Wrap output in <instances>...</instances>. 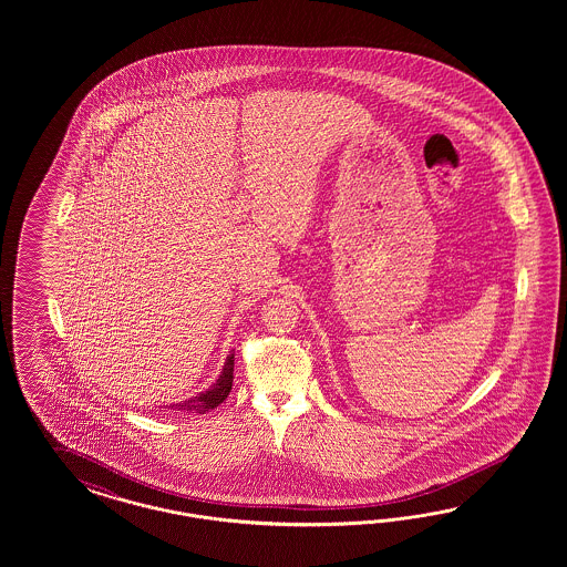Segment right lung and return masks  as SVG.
<instances>
[{
    "label": "right lung",
    "mask_w": 567,
    "mask_h": 567,
    "mask_svg": "<svg viewBox=\"0 0 567 567\" xmlns=\"http://www.w3.org/2000/svg\"><path fill=\"white\" fill-rule=\"evenodd\" d=\"M233 372H235V351L228 353V358L224 361L223 374L218 377V380L197 396H190L187 401H181V403H174L168 410L174 412H187V413H206L214 408H218L223 403L224 399L230 393L233 389Z\"/></svg>",
    "instance_id": "right-lung-1"
}]
</instances>
